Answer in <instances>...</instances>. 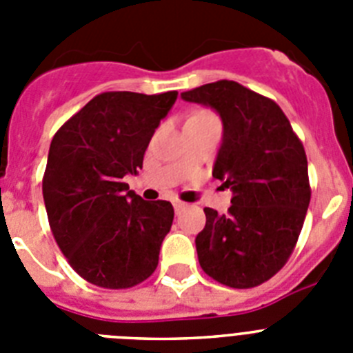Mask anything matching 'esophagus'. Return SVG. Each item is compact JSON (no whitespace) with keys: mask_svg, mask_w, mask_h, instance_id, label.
I'll return each instance as SVG.
<instances>
[{"mask_svg":"<svg viewBox=\"0 0 353 353\" xmlns=\"http://www.w3.org/2000/svg\"><path fill=\"white\" fill-rule=\"evenodd\" d=\"M173 207H174V212H176V214H180L182 210H185L187 203H183V201L176 199V201H173Z\"/></svg>","mask_w":353,"mask_h":353,"instance_id":"34e87169","label":"esophagus"}]
</instances>
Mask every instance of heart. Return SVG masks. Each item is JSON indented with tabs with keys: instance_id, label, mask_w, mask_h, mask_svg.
<instances>
[{
	"instance_id": "heart-1",
	"label": "heart",
	"mask_w": 353,
	"mask_h": 353,
	"mask_svg": "<svg viewBox=\"0 0 353 353\" xmlns=\"http://www.w3.org/2000/svg\"><path fill=\"white\" fill-rule=\"evenodd\" d=\"M208 114L212 113H208V111H198V113H194L192 117H208Z\"/></svg>"
}]
</instances>
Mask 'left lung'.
I'll return each instance as SVG.
<instances>
[{"instance_id":"1","label":"left lung","mask_w":353,"mask_h":353,"mask_svg":"<svg viewBox=\"0 0 353 353\" xmlns=\"http://www.w3.org/2000/svg\"><path fill=\"white\" fill-rule=\"evenodd\" d=\"M223 118L214 176L233 192L226 215L205 208L196 251L207 276L230 288H254L283 269L297 245L311 185L304 145L283 109L236 81L182 93Z\"/></svg>"}]
</instances>
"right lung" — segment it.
<instances>
[{
  "label": "right lung",
  "mask_w": 353,
  "mask_h": 353,
  "mask_svg": "<svg viewBox=\"0 0 353 353\" xmlns=\"http://www.w3.org/2000/svg\"><path fill=\"white\" fill-rule=\"evenodd\" d=\"M179 92H104L68 118L49 148L43 203L56 244L83 279L125 290L148 279L173 224V205L129 191L146 146Z\"/></svg>",
  "instance_id": "1"
}]
</instances>
